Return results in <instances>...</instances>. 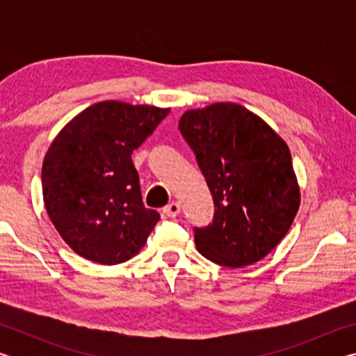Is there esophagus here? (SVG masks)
Segmentation results:
<instances>
[{
	"mask_svg": "<svg viewBox=\"0 0 356 356\" xmlns=\"http://www.w3.org/2000/svg\"><path fill=\"white\" fill-rule=\"evenodd\" d=\"M163 213L170 218H176V216L180 213V204L179 202H171L163 209Z\"/></svg>",
	"mask_w": 356,
	"mask_h": 356,
	"instance_id": "1",
	"label": "esophagus"
}]
</instances>
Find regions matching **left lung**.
Returning a JSON list of instances; mask_svg holds the SVG:
<instances>
[{
  "label": "left lung",
  "mask_w": 356,
  "mask_h": 356,
  "mask_svg": "<svg viewBox=\"0 0 356 356\" xmlns=\"http://www.w3.org/2000/svg\"><path fill=\"white\" fill-rule=\"evenodd\" d=\"M179 129L215 204L212 225L195 229L197 251L231 268L261 261L284 238L300 209L286 141L256 113L232 102L186 110Z\"/></svg>",
  "instance_id": "1"
}]
</instances>
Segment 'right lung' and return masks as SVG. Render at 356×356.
I'll list each match as a JSON object with an SVG mask.
<instances>
[{
  "mask_svg": "<svg viewBox=\"0 0 356 356\" xmlns=\"http://www.w3.org/2000/svg\"><path fill=\"white\" fill-rule=\"evenodd\" d=\"M171 108L104 100L64 125L42 163V195L59 236L78 256L116 265L146 245L160 215L143 204L131 152Z\"/></svg>",
  "mask_w": 356,
  "mask_h": 356,
  "instance_id": "1",
  "label": "right lung"
}]
</instances>
